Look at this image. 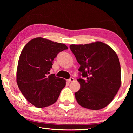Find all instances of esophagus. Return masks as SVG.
I'll list each match as a JSON object with an SVG mask.
<instances>
[{
  "label": "esophagus",
  "instance_id": "34e87169",
  "mask_svg": "<svg viewBox=\"0 0 133 133\" xmlns=\"http://www.w3.org/2000/svg\"><path fill=\"white\" fill-rule=\"evenodd\" d=\"M74 81V78H73V77H71V78H69V79H68L67 80V82H69V83H70V82H73Z\"/></svg>",
  "mask_w": 133,
  "mask_h": 133
}]
</instances>
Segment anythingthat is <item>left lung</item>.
Here are the masks:
<instances>
[{
	"instance_id": "left-lung-1",
	"label": "left lung",
	"mask_w": 133,
	"mask_h": 133,
	"mask_svg": "<svg viewBox=\"0 0 133 133\" xmlns=\"http://www.w3.org/2000/svg\"><path fill=\"white\" fill-rule=\"evenodd\" d=\"M70 49L80 64V89L75 93L78 104L86 109H103L113 100L121 86V68L116 53L102 42L71 44Z\"/></svg>"
}]
</instances>
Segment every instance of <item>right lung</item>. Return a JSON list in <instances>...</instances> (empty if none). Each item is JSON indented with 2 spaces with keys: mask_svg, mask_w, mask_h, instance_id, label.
<instances>
[{
  "mask_svg": "<svg viewBox=\"0 0 133 133\" xmlns=\"http://www.w3.org/2000/svg\"><path fill=\"white\" fill-rule=\"evenodd\" d=\"M68 48L66 44L43 37L30 40L22 50L18 62L16 82L26 100L38 108L56 102L66 81L50 75L57 54Z\"/></svg>",
  "mask_w": 133,
  "mask_h": 133,
  "instance_id": "obj_1",
  "label": "right lung"
}]
</instances>
